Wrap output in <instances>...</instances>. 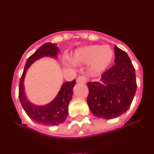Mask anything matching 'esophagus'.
I'll return each instance as SVG.
<instances>
[{
	"mask_svg": "<svg viewBox=\"0 0 154 154\" xmlns=\"http://www.w3.org/2000/svg\"><path fill=\"white\" fill-rule=\"evenodd\" d=\"M86 81H87V79L85 75L79 76L78 78H77V80H76V82H77L78 83H85Z\"/></svg>",
	"mask_w": 154,
	"mask_h": 154,
	"instance_id": "esophagus-1",
	"label": "esophagus"
}]
</instances>
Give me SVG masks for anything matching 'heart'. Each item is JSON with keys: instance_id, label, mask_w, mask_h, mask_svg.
Returning <instances> with one entry per match:
<instances>
[{"instance_id": "heart-1", "label": "heart", "mask_w": 154, "mask_h": 154, "mask_svg": "<svg viewBox=\"0 0 154 154\" xmlns=\"http://www.w3.org/2000/svg\"><path fill=\"white\" fill-rule=\"evenodd\" d=\"M113 51L109 46L89 45L76 49L71 57L72 63L75 65L90 64L91 71L94 73L104 72L112 63Z\"/></svg>"}]
</instances>
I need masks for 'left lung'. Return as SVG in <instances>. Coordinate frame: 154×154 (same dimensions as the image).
Listing matches in <instances>:
<instances>
[{
    "label": "left lung",
    "mask_w": 154,
    "mask_h": 154,
    "mask_svg": "<svg viewBox=\"0 0 154 154\" xmlns=\"http://www.w3.org/2000/svg\"><path fill=\"white\" fill-rule=\"evenodd\" d=\"M115 65L105 72L100 81L88 82L87 103L95 116L109 119L126 112L137 91L135 69L128 55L115 46Z\"/></svg>",
    "instance_id": "obj_1"
}]
</instances>
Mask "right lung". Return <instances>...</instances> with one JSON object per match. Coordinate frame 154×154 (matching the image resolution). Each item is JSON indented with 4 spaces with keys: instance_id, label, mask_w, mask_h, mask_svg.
Segmentation results:
<instances>
[{
    "instance_id": "1",
    "label": "right lung",
    "mask_w": 154,
    "mask_h": 154,
    "mask_svg": "<svg viewBox=\"0 0 154 154\" xmlns=\"http://www.w3.org/2000/svg\"><path fill=\"white\" fill-rule=\"evenodd\" d=\"M58 51L59 48L56 44L48 42L41 46L28 58L19 83V99L23 109L32 120L45 126H57L65 122L69 114L68 106L72 97L75 79L64 82L56 97L51 103L38 106L31 103L26 97L24 92V78L27 70L35 61L44 57L57 58Z\"/></svg>"
}]
</instances>
